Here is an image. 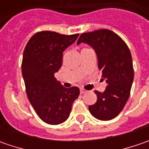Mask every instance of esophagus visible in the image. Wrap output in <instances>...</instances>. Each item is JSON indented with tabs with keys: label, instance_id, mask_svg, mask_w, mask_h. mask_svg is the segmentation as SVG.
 Wrapping results in <instances>:
<instances>
[{
	"label": "esophagus",
	"instance_id": "obj_1",
	"mask_svg": "<svg viewBox=\"0 0 149 149\" xmlns=\"http://www.w3.org/2000/svg\"><path fill=\"white\" fill-rule=\"evenodd\" d=\"M85 92H86V90H85V89H80V94H81V95H83V94H84Z\"/></svg>",
	"mask_w": 149,
	"mask_h": 149
}]
</instances>
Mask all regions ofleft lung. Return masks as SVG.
Returning <instances> with one entry per match:
<instances>
[{
	"instance_id": "left-lung-1",
	"label": "left lung",
	"mask_w": 149,
	"mask_h": 149,
	"mask_svg": "<svg viewBox=\"0 0 149 149\" xmlns=\"http://www.w3.org/2000/svg\"><path fill=\"white\" fill-rule=\"evenodd\" d=\"M80 43L88 44L95 49L103 80L108 84L103 93L95 90L97 101L89 106V112L100 120L113 119L126 104L134 81L130 50L117 34L106 29L81 34L77 45Z\"/></svg>"
}]
</instances>
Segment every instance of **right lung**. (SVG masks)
<instances>
[{
  "instance_id": "right-lung-1",
  "label": "right lung",
  "mask_w": 149,
  "mask_h": 149,
  "mask_svg": "<svg viewBox=\"0 0 149 149\" xmlns=\"http://www.w3.org/2000/svg\"><path fill=\"white\" fill-rule=\"evenodd\" d=\"M79 34L66 36L40 31L32 36L23 53L22 76L28 100L40 118L56 125L70 116L72 104L79 95L78 87L65 88L54 77L62 65L63 51Z\"/></svg>"
}]
</instances>
